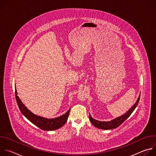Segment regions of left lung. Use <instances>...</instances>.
<instances>
[{
    "instance_id": "obj_1",
    "label": "left lung",
    "mask_w": 156,
    "mask_h": 156,
    "mask_svg": "<svg viewBox=\"0 0 156 156\" xmlns=\"http://www.w3.org/2000/svg\"><path fill=\"white\" fill-rule=\"evenodd\" d=\"M140 94L136 102H135V104L133 105L125 114H124L123 115H122L120 117H118L112 120L107 121V122L99 121V120H97L93 119L91 116L90 114V120L94 126H96L99 129H110L116 128L118 126H119L123 122H124L130 116V115L133 113V111L135 110V109L136 108V107L138 105V104L140 101Z\"/></svg>"
}]
</instances>
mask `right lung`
<instances>
[{
  "label": "right lung",
  "instance_id": "obj_1",
  "mask_svg": "<svg viewBox=\"0 0 156 156\" xmlns=\"http://www.w3.org/2000/svg\"><path fill=\"white\" fill-rule=\"evenodd\" d=\"M15 97L17 104L22 114H23L32 123H33L34 125H35L36 126H37L42 130L52 131L57 129L63 126L66 123V122L67 121L70 108H69V110L65 114H63L62 115L54 119H47L45 117L38 116L31 112L19 98L16 90V87Z\"/></svg>",
  "mask_w": 156,
  "mask_h": 156
}]
</instances>
